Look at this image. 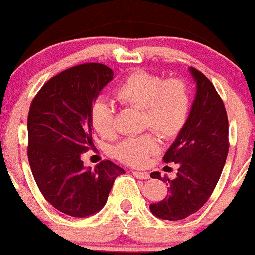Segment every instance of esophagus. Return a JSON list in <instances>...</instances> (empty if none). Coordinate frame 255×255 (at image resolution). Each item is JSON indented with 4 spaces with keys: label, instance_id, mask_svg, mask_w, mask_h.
Masks as SVG:
<instances>
[{
    "label": "esophagus",
    "instance_id": "obj_1",
    "mask_svg": "<svg viewBox=\"0 0 255 255\" xmlns=\"http://www.w3.org/2000/svg\"><path fill=\"white\" fill-rule=\"evenodd\" d=\"M133 176L138 180H148L150 175L147 172H140V171H133Z\"/></svg>",
    "mask_w": 255,
    "mask_h": 255
}]
</instances>
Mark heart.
Returning a JSON list of instances; mask_svg holds the SVG:
<instances>
[{"mask_svg": "<svg viewBox=\"0 0 255 255\" xmlns=\"http://www.w3.org/2000/svg\"><path fill=\"white\" fill-rule=\"evenodd\" d=\"M114 98L122 104L141 109L143 128H152L161 137L173 138L187 124L192 97L187 82L181 78L165 79L146 70L128 74L114 89ZM90 122L98 135L109 138L114 135V112L104 100H98L90 109ZM158 151L153 133L128 137L115 147V156L132 166L145 165Z\"/></svg>", "mask_w": 255, "mask_h": 255, "instance_id": "heart-1", "label": "heart"}]
</instances>
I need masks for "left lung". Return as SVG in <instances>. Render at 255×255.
<instances>
[{
	"label": "left lung",
	"instance_id": "obj_1",
	"mask_svg": "<svg viewBox=\"0 0 255 255\" xmlns=\"http://www.w3.org/2000/svg\"><path fill=\"white\" fill-rule=\"evenodd\" d=\"M197 90L187 124L163 156L165 162L178 165L177 177L168 182V195L150 211L156 217L178 221L196 213L212 195L221 177L229 150L228 118L221 97L211 80L190 68ZM161 178L160 172L151 173Z\"/></svg>",
	"mask_w": 255,
	"mask_h": 255
}]
</instances>
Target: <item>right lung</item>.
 Segmentation results:
<instances>
[{
	"label": "right lung",
	"mask_w": 255,
	"mask_h": 255,
	"mask_svg": "<svg viewBox=\"0 0 255 255\" xmlns=\"http://www.w3.org/2000/svg\"><path fill=\"white\" fill-rule=\"evenodd\" d=\"M113 77L100 63L75 65L50 78L31 103L27 155L34 181L43 197L70 217L99 212L125 173L109 160L85 168L80 158L93 146L92 105Z\"/></svg>",
	"instance_id": "right-lung-1"
}]
</instances>
